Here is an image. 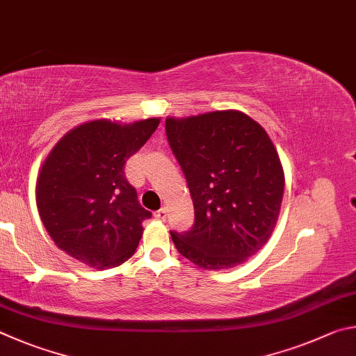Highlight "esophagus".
<instances>
[{
  "label": "esophagus",
  "instance_id": "esophagus-1",
  "mask_svg": "<svg viewBox=\"0 0 356 356\" xmlns=\"http://www.w3.org/2000/svg\"><path fill=\"white\" fill-rule=\"evenodd\" d=\"M167 216H168V211H167L165 207L161 208L159 211H156V213H154V217H156V219H159V220H165Z\"/></svg>",
  "mask_w": 356,
  "mask_h": 356
}]
</instances>
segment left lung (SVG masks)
Here are the masks:
<instances>
[{"label": "left lung", "mask_w": 356, "mask_h": 356, "mask_svg": "<svg viewBox=\"0 0 356 356\" xmlns=\"http://www.w3.org/2000/svg\"><path fill=\"white\" fill-rule=\"evenodd\" d=\"M165 134L194 202L177 250L202 269H228L263 247L280 214L284 173L264 128L239 111L165 120Z\"/></svg>", "instance_id": "8db88e82"}]
</instances>
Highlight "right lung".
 Segmentation results:
<instances>
[{"instance_id": "right-lung-1", "label": "right lung", "mask_w": 356, "mask_h": 356, "mask_svg": "<svg viewBox=\"0 0 356 356\" xmlns=\"http://www.w3.org/2000/svg\"><path fill=\"white\" fill-rule=\"evenodd\" d=\"M159 124L147 118L129 124L93 120L73 128L56 143L37 178V208L54 244L97 269L133 257L142 222L140 207L124 177V162Z\"/></svg>"}]
</instances>
